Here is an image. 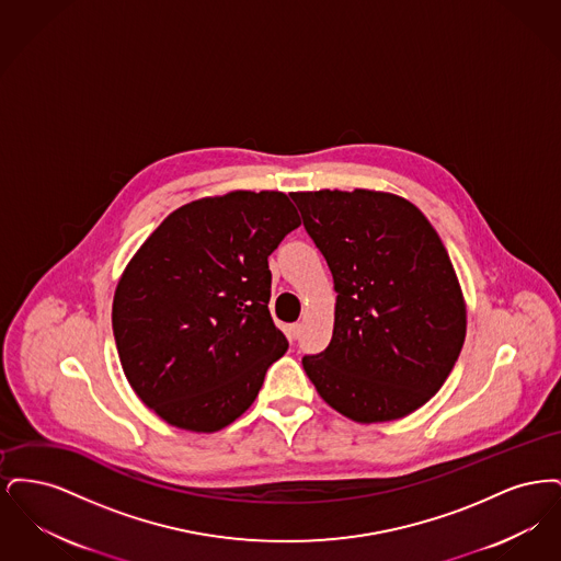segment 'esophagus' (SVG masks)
Wrapping results in <instances>:
<instances>
[{
    "instance_id": "1",
    "label": "esophagus",
    "mask_w": 561,
    "mask_h": 561,
    "mask_svg": "<svg viewBox=\"0 0 561 561\" xmlns=\"http://www.w3.org/2000/svg\"><path fill=\"white\" fill-rule=\"evenodd\" d=\"M286 334H288L290 341H296V339L300 336V323H290V325L286 328Z\"/></svg>"
}]
</instances>
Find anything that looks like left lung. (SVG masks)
Here are the masks:
<instances>
[{"label": "left lung", "mask_w": 561, "mask_h": 561, "mask_svg": "<svg viewBox=\"0 0 561 561\" xmlns=\"http://www.w3.org/2000/svg\"><path fill=\"white\" fill-rule=\"evenodd\" d=\"M334 279V330L302 368L321 400L355 423L398 421L453 373L467 305L448 250L427 216L400 195L293 193Z\"/></svg>", "instance_id": "obj_1"}]
</instances>
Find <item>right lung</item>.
Listing matches in <instances>:
<instances>
[{"label": "right lung", "mask_w": 561, "mask_h": 561, "mask_svg": "<svg viewBox=\"0 0 561 561\" xmlns=\"http://www.w3.org/2000/svg\"><path fill=\"white\" fill-rule=\"evenodd\" d=\"M300 225L282 191H231L168 214L113 296L134 393L172 427L214 433L256 400L288 341L271 320L268 254Z\"/></svg>", "instance_id": "add662e5"}]
</instances>
